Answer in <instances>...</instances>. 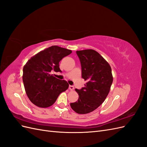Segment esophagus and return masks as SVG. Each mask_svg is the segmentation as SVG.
I'll list each match as a JSON object with an SVG mask.
<instances>
[{
    "instance_id": "esophagus-1",
    "label": "esophagus",
    "mask_w": 147,
    "mask_h": 147,
    "mask_svg": "<svg viewBox=\"0 0 147 147\" xmlns=\"http://www.w3.org/2000/svg\"><path fill=\"white\" fill-rule=\"evenodd\" d=\"M69 89L70 90V91H74V87L73 86H71V85H69Z\"/></svg>"
}]
</instances>
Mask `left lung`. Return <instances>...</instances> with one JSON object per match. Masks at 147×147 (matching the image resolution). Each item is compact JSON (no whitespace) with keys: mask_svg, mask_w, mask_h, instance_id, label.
Listing matches in <instances>:
<instances>
[{"mask_svg":"<svg viewBox=\"0 0 147 147\" xmlns=\"http://www.w3.org/2000/svg\"><path fill=\"white\" fill-rule=\"evenodd\" d=\"M82 65V76L86 81L81 90L75 89L79 97L70 103L75 112L86 114L96 110L108 96L113 82L112 69L98 52L91 49L77 51Z\"/></svg>","mask_w":147,"mask_h":147,"instance_id":"obj_1","label":"left lung"}]
</instances>
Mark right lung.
Listing matches in <instances>:
<instances>
[{
  "label": "right lung",
  "mask_w": 147,
  "mask_h": 147,
  "mask_svg": "<svg viewBox=\"0 0 147 147\" xmlns=\"http://www.w3.org/2000/svg\"><path fill=\"white\" fill-rule=\"evenodd\" d=\"M72 53L70 50L53 45L31 57L23 67V81L28 98L41 108L51 106L69 84L50 74L51 70L61 72L59 63Z\"/></svg>",
  "instance_id": "right-lung-1"
}]
</instances>
